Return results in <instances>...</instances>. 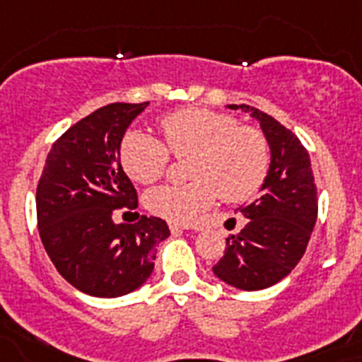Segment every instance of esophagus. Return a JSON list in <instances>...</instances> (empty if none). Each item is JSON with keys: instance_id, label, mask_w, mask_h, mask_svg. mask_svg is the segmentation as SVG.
<instances>
[{"instance_id": "1", "label": "esophagus", "mask_w": 362, "mask_h": 362, "mask_svg": "<svg viewBox=\"0 0 362 362\" xmlns=\"http://www.w3.org/2000/svg\"><path fill=\"white\" fill-rule=\"evenodd\" d=\"M168 228L172 233H181V231H187V229H190V226H187V223H179V222H170Z\"/></svg>"}]
</instances>
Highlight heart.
I'll return each mask as SVG.
<instances>
[{
  "label": "heart",
  "mask_w": 362,
  "mask_h": 362,
  "mask_svg": "<svg viewBox=\"0 0 362 362\" xmlns=\"http://www.w3.org/2000/svg\"><path fill=\"white\" fill-rule=\"evenodd\" d=\"M164 144L142 131L122 139V168L133 181L149 185L166 174L170 153L188 160L190 183L160 185L146 194V207L172 222H190L214 203L253 198L270 174L272 148L259 127L211 109H181L160 122Z\"/></svg>",
  "instance_id": "heart-1"
}]
</instances>
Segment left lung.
<instances>
[{
    "instance_id": "8db88e82",
    "label": "left lung",
    "mask_w": 362,
    "mask_h": 362,
    "mask_svg": "<svg viewBox=\"0 0 362 362\" xmlns=\"http://www.w3.org/2000/svg\"><path fill=\"white\" fill-rule=\"evenodd\" d=\"M229 107L261 122L272 166L261 196L238 209L246 226L226 238V252L213 272L242 291H261L288 276L305 253L318 216L316 183L305 146L291 129L255 107Z\"/></svg>"
}]
</instances>
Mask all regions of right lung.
Segmentation results:
<instances>
[{
    "instance_id": "add662e5",
    "label": "right lung",
    "mask_w": 362,
    "mask_h": 362,
    "mask_svg": "<svg viewBox=\"0 0 362 362\" xmlns=\"http://www.w3.org/2000/svg\"><path fill=\"white\" fill-rule=\"evenodd\" d=\"M144 103H110L85 116L52 146L37 187V222L47 255L71 286L98 298L136 291L151 276L163 218L115 223L139 207L120 164V144ZM139 214V213H134Z\"/></svg>"
}]
</instances>
